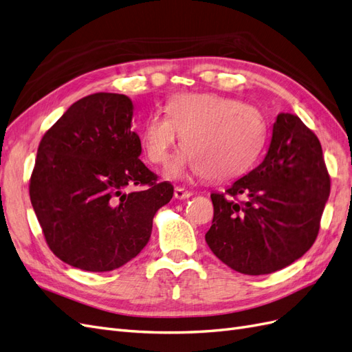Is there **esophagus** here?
Here are the masks:
<instances>
[{"label":"esophagus","mask_w":352,"mask_h":352,"mask_svg":"<svg viewBox=\"0 0 352 352\" xmlns=\"http://www.w3.org/2000/svg\"><path fill=\"white\" fill-rule=\"evenodd\" d=\"M190 195H192V192L190 190H186L184 188H175V198L176 199H188Z\"/></svg>","instance_id":"34e87169"}]
</instances>
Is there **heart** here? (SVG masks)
Returning <instances> with one entry per match:
<instances>
[{"instance_id": "heart-1", "label": "heart", "mask_w": 352, "mask_h": 352, "mask_svg": "<svg viewBox=\"0 0 352 352\" xmlns=\"http://www.w3.org/2000/svg\"><path fill=\"white\" fill-rule=\"evenodd\" d=\"M166 114L150 116L141 142L151 163L166 164L182 135L185 150L167 170L172 179L188 170L207 180L235 179L257 160L267 135L257 109L219 94H177L167 101Z\"/></svg>"}]
</instances>
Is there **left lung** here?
Masks as SVG:
<instances>
[{
  "label": "left lung",
  "mask_w": 352,
  "mask_h": 352,
  "mask_svg": "<svg viewBox=\"0 0 352 352\" xmlns=\"http://www.w3.org/2000/svg\"><path fill=\"white\" fill-rule=\"evenodd\" d=\"M329 194L320 141L300 117L280 113L261 164L225 194H211L207 245L239 273L278 272L311 248Z\"/></svg>",
  "instance_id": "1"
}]
</instances>
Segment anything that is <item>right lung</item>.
Instances as JSON below:
<instances>
[{
  "mask_svg": "<svg viewBox=\"0 0 352 352\" xmlns=\"http://www.w3.org/2000/svg\"><path fill=\"white\" fill-rule=\"evenodd\" d=\"M133 104L98 92L74 104L42 136L29 194L50 250L73 267L110 272L150 241L155 212L173 197L141 160ZM144 186L135 193L125 189Z\"/></svg>",
  "mask_w": 352,
  "mask_h": 352,
  "instance_id": "right-lung-1",
  "label": "right lung"
}]
</instances>
